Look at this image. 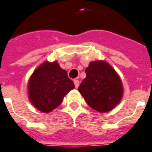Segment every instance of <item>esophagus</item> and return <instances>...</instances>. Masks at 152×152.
Returning a JSON list of instances; mask_svg holds the SVG:
<instances>
[{
    "label": "esophagus",
    "mask_w": 152,
    "mask_h": 152,
    "mask_svg": "<svg viewBox=\"0 0 152 152\" xmlns=\"http://www.w3.org/2000/svg\"><path fill=\"white\" fill-rule=\"evenodd\" d=\"M74 84H75V86H76V88H78V86H79V80H74Z\"/></svg>",
    "instance_id": "34e87169"
}]
</instances>
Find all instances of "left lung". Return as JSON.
<instances>
[{
    "instance_id": "obj_1",
    "label": "left lung",
    "mask_w": 152,
    "mask_h": 152,
    "mask_svg": "<svg viewBox=\"0 0 152 152\" xmlns=\"http://www.w3.org/2000/svg\"><path fill=\"white\" fill-rule=\"evenodd\" d=\"M86 77L78 91L92 109L104 113L120 102L123 86L118 75L106 61H95L86 69Z\"/></svg>"
}]
</instances>
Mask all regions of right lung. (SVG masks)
I'll list each match as a JSON object with an SVG mask.
<instances>
[{
	"instance_id": "right-lung-1",
	"label": "right lung",
	"mask_w": 152,
	"mask_h": 152,
	"mask_svg": "<svg viewBox=\"0 0 152 152\" xmlns=\"http://www.w3.org/2000/svg\"><path fill=\"white\" fill-rule=\"evenodd\" d=\"M75 85L57 61H46L34 71L28 81L29 100L43 113L59 106Z\"/></svg>"
}]
</instances>
